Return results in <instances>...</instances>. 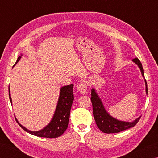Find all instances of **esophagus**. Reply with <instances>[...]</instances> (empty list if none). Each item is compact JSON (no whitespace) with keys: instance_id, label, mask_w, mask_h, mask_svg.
Returning <instances> with one entry per match:
<instances>
[{"instance_id":"1","label":"esophagus","mask_w":158,"mask_h":158,"mask_svg":"<svg viewBox=\"0 0 158 158\" xmlns=\"http://www.w3.org/2000/svg\"><path fill=\"white\" fill-rule=\"evenodd\" d=\"M76 88H77V91H79L81 93H84L86 92V90H87V86H86V84H85V82H79L77 84V85H76Z\"/></svg>"}]
</instances>
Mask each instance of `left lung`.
I'll list each match as a JSON object with an SVG mask.
<instances>
[{
    "mask_svg": "<svg viewBox=\"0 0 158 158\" xmlns=\"http://www.w3.org/2000/svg\"><path fill=\"white\" fill-rule=\"evenodd\" d=\"M132 61L135 64H137L141 70V73L144 78V72L142 65L140 60L137 58H134ZM146 85V95L148 94V89H147V83L145 78H144ZM93 105V114L94 116L95 121L97 126L98 127L102 132L110 134V133H118L121 131L129 129L136 125L139 121L141 116L138 117L135 121L132 122H126L119 121L115 118L112 117L109 114L104 106V105L102 102L100 98L98 95L96 90L93 88L91 89V98Z\"/></svg>",
    "mask_w": 158,
    "mask_h": 158,
    "instance_id": "8db88e82",
    "label": "left lung"
}]
</instances>
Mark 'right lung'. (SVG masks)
Here are the masks:
<instances>
[{
  "mask_svg": "<svg viewBox=\"0 0 158 158\" xmlns=\"http://www.w3.org/2000/svg\"><path fill=\"white\" fill-rule=\"evenodd\" d=\"M23 54H21L20 56L17 58V62L15 63L14 66L20 60ZM73 84H69L68 85L63 86L60 90L59 98H58V103L56 107V110L52 119L44 128L38 131H31L28 130L27 128L23 127L22 125L16 118V121L20 127L24 130L26 132L31 134V135L37 136L40 137L46 138H56L63 135L64 132L68 128L69 114L72 105L74 100L73 95ZM9 97L10 100L12 102V98L10 96V90L9 86Z\"/></svg>",
  "mask_w": 158,
  "mask_h": 158,
  "instance_id": "right-lung-1",
  "label": "right lung"
}]
</instances>
